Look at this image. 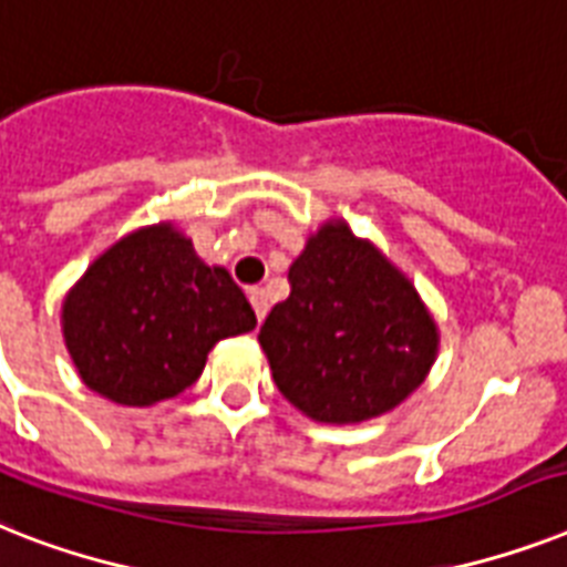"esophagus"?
<instances>
[{"label": "esophagus", "mask_w": 567, "mask_h": 567, "mask_svg": "<svg viewBox=\"0 0 567 567\" xmlns=\"http://www.w3.org/2000/svg\"><path fill=\"white\" fill-rule=\"evenodd\" d=\"M250 306L252 311H256V320H265V315H268V293H265V288H252L250 291Z\"/></svg>", "instance_id": "obj_1"}]
</instances>
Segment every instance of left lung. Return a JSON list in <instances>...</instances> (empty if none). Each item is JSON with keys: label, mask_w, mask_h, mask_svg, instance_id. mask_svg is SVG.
Returning a JSON list of instances; mask_svg holds the SVG:
<instances>
[{"label": "left lung", "mask_w": 567, "mask_h": 567, "mask_svg": "<svg viewBox=\"0 0 567 567\" xmlns=\"http://www.w3.org/2000/svg\"><path fill=\"white\" fill-rule=\"evenodd\" d=\"M291 293L261 323L279 393L317 422L393 411L425 381L436 326L408 279L347 224H326L288 270Z\"/></svg>", "instance_id": "1"}]
</instances>
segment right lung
I'll list each match as a JSON object with an SVG mask.
<instances>
[{
	"mask_svg": "<svg viewBox=\"0 0 567 567\" xmlns=\"http://www.w3.org/2000/svg\"><path fill=\"white\" fill-rule=\"evenodd\" d=\"M252 326L233 276L206 268L168 224L113 244L63 302V338L84 384L131 408L192 388L209 349Z\"/></svg>",
	"mask_w": 567,
	"mask_h": 567,
	"instance_id": "right-lung-1",
	"label": "right lung"
}]
</instances>
